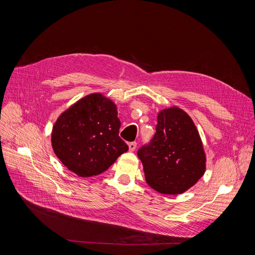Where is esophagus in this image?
Masks as SVG:
<instances>
[{
    "mask_svg": "<svg viewBox=\"0 0 255 255\" xmlns=\"http://www.w3.org/2000/svg\"><path fill=\"white\" fill-rule=\"evenodd\" d=\"M136 147H137V143L136 142L128 143V149H129V151H134L136 149Z\"/></svg>",
    "mask_w": 255,
    "mask_h": 255,
    "instance_id": "34e87169",
    "label": "esophagus"
}]
</instances>
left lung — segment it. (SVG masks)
<instances>
[{"label": "left lung", "mask_w": 255, "mask_h": 255, "mask_svg": "<svg viewBox=\"0 0 255 255\" xmlns=\"http://www.w3.org/2000/svg\"><path fill=\"white\" fill-rule=\"evenodd\" d=\"M145 179L162 194H181L195 185L205 172V152L191 117L178 107L157 114L155 134L138 150Z\"/></svg>", "instance_id": "obj_1"}]
</instances>
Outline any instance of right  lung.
I'll use <instances>...</instances> for the list:
<instances>
[{"instance_id":"1","label":"right lung","mask_w":255,"mask_h":255,"mask_svg":"<svg viewBox=\"0 0 255 255\" xmlns=\"http://www.w3.org/2000/svg\"><path fill=\"white\" fill-rule=\"evenodd\" d=\"M116 105L91 93L61 113L53 126L52 146L69 171L81 177L106 171L128 146L119 134Z\"/></svg>"}]
</instances>
